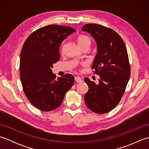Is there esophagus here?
<instances>
[{
	"label": "esophagus",
	"mask_w": 149,
	"mask_h": 149,
	"mask_svg": "<svg viewBox=\"0 0 149 149\" xmlns=\"http://www.w3.org/2000/svg\"><path fill=\"white\" fill-rule=\"evenodd\" d=\"M75 81L77 82V83H82L83 82V80L81 79V78L79 76L75 77Z\"/></svg>",
	"instance_id": "obj_1"
}]
</instances>
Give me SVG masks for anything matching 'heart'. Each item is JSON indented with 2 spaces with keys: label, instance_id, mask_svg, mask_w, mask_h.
<instances>
[{
  "label": "heart",
  "instance_id": "1",
  "mask_svg": "<svg viewBox=\"0 0 149 149\" xmlns=\"http://www.w3.org/2000/svg\"><path fill=\"white\" fill-rule=\"evenodd\" d=\"M77 43L81 49L84 47H90L91 43V40L89 36L86 35H81L77 38ZM62 47L64 45V42L62 43Z\"/></svg>",
  "mask_w": 149,
  "mask_h": 149
}]
</instances>
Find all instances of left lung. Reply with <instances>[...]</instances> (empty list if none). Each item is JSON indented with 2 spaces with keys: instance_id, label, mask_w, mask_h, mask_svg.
<instances>
[{
  "instance_id": "1",
  "label": "left lung",
  "mask_w": 149,
  "mask_h": 149,
  "mask_svg": "<svg viewBox=\"0 0 149 149\" xmlns=\"http://www.w3.org/2000/svg\"><path fill=\"white\" fill-rule=\"evenodd\" d=\"M82 31L93 37L97 44V54L91 69L99 75L95 84L88 77V92L84 95L87 107L98 114L110 111L118 105L131 75V68L125 45L112 29L96 24H85Z\"/></svg>"
}]
</instances>
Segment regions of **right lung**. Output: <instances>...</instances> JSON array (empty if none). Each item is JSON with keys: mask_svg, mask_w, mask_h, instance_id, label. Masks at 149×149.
<instances>
[{"mask_svg": "<svg viewBox=\"0 0 149 149\" xmlns=\"http://www.w3.org/2000/svg\"><path fill=\"white\" fill-rule=\"evenodd\" d=\"M74 28L49 25L28 36L20 53V81L27 99L37 109L50 111L61 105L73 86L74 77L66 74L56 79L53 64L60 59L59 46Z\"/></svg>", "mask_w": 149, "mask_h": 149, "instance_id": "1", "label": "right lung"}]
</instances>
